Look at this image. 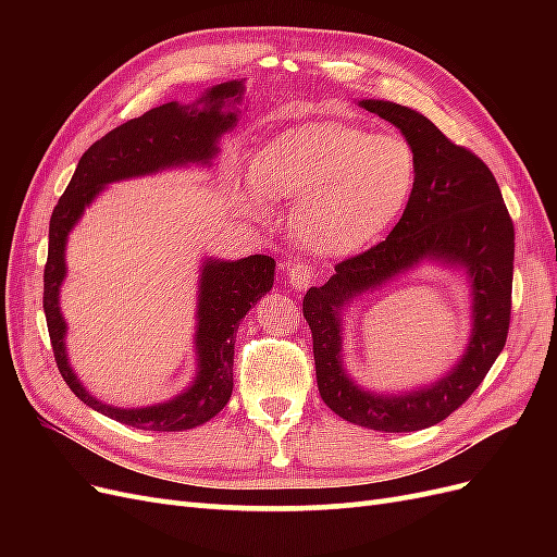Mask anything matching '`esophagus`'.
I'll return each mask as SVG.
<instances>
[{"label":"esophagus","mask_w":557,"mask_h":557,"mask_svg":"<svg viewBox=\"0 0 557 557\" xmlns=\"http://www.w3.org/2000/svg\"><path fill=\"white\" fill-rule=\"evenodd\" d=\"M285 278H288L290 288L305 290V288H309V285L315 281V272H313V269H311L309 264L297 262V264H290L288 269H285Z\"/></svg>","instance_id":"obj_1"}]
</instances>
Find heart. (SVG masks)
Returning a JSON list of instances; mask_svg holds the SVG:
<instances>
[{"label":"heart","instance_id":"1","mask_svg":"<svg viewBox=\"0 0 557 557\" xmlns=\"http://www.w3.org/2000/svg\"><path fill=\"white\" fill-rule=\"evenodd\" d=\"M418 181L413 146L348 123L281 132L246 176L239 207L264 218L269 197L293 199L299 242L320 256L356 252L407 209Z\"/></svg>","mask_w":557,"mask_h":557}]
</instances>
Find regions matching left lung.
I'll return each instance as SVG.
<instances>
[{"instance_id": "1", "label": "left lung", "mask_w": 557, "mask_h": 557, "mask_svg": "<svg viewBox=\"0 0 557 557\" xmlns=\"http://www.w3.org/2000/svg\"><path fill=\"white\" fill-rule=\"evenodd\" d=\"M362 109L399 127L418 156L416 190L385 242L334 267L301 301L313 334L318 391L352 425L379 432H416L442 423L476 391L507 344L513 283V221L487 164L453 144L423 113L362 99ZM420 259L462 265L475 295V327L463 360L444 379L404 396H374L341 367V309Z\"/></svg>"}]
</instances>
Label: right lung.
I'll return each mask as SVG.
<instances>
[{"mask_svg": "<svg viewBox=\"0 0 557 557\" xmlns=\"http://www.w3.org/2000/svg\"><path fill=\"white\" fill-rule=\"evenodd\" d=\"M244 81H227L199 99L201 107L176 102L146 111L117 125L95 141L76 164V172L50 215L48 260L44 269V313L50 346L64 383L90 409L117 423L150 432H183L207 423L230 401L234 342L242 318L258 299L272 290L276 262L269 256H250L234 262L207 260L201 264L197 301V376L188 391L170 401L144 409H117L95 399L81 385L66 362V323L60 313V285L66 274V234L95 195L113 181L153 174L188 162L209 164L218 153V137L237 123V113L223 111L227 102H242Z\"/></svg>", "mask_w": 557, "mask_h": 557, "instance_id": "add662e5", "label": "right lung"}]
</instances>
